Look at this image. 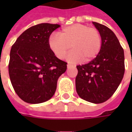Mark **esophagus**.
<instances>
[{
    "label": "esophagus",
    "instance_id": "1",
    "mask_svg": "<svg viewBox=\"0 0 132 132\" xmlns=\"http://www.w3.org/2000/svg\"><path fill=\"white\" fill-rule=\"evenodd\" d=\"M73 66H72L71 64H69V63L67 64V68H68V69H70V68H71V67H73Z\"/></svg>",
    "mask_w": 132,
    "mask_h": 132
}]
</instances>
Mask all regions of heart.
<instances>
[{"label": "heart", "mask_w": 132, "mask_h": 132, "mask_svg": "<svg viewBox=\"0 0 132 132\" xmlns=\"http://www.w3.org/2000/svg\"><path fill=\"white\" fill-rule=\"evenodd\" d=\"M49 49L59 59H63L71 49L67 60L87 63L93 60L100 52L102 37L97 29L83 24H74L63 28L59 35L53 33L48 39Z\"/></svg>", "instance_id": "b5f03b06"}]
</instances>
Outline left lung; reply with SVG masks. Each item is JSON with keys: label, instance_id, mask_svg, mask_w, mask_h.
Instances as JSON below:
<instances>
[{"label": "left lung", "instance_id": "obj_1", "mask_svg": "<svg viewBox=\"0 0 132 132\" xmlns=\"http://www.w3.org/2000/svg\"><path fill=\"white\" fill-rule=\"evenodd\" d=\"M102 37L100 52L88 63L77 66L76 88L82 99L95 104L107 101L114 93L125 74L124 49L112 30L93 22Z\"/></svg>", "mask_w": 132, "mask_h": 132}]
</instances>
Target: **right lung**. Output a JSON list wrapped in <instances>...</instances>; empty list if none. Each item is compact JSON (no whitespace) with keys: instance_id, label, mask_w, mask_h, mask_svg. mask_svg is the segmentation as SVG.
I'll return each mask as SVG.
<instances>
[{"instance_id":"right-lung-1","label":"right lung","mask_w":132,"mask_h":132,"mask_svg":"<svg viewBox=\"0 0 132 132\" xmlns=\"http://www.w3.org/2000/svg\"><path fill=\"white\" fill-rule=\"evenodd\" d=\"M59 24L41 23L28 28L14 43L8 71L15 91L30 104L46 102L54 95L58 78L66 71L67 63L49 49L48 39Z\"/></svg>"}]
</instances>
